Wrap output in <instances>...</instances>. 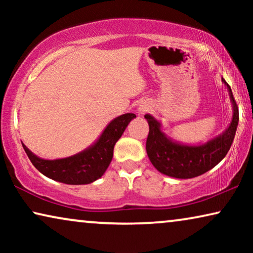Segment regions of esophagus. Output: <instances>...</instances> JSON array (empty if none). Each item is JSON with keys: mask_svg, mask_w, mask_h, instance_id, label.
I'll list each match as a JSON object with an SVG mask.
<instances>
[{"mask_svg": "<svg viewBox=\"0 0 253 253\" xmlns=\"http://www.w3.org/2000/svg\"><path fill=\"white\" fill-rule=\"evenodd\" d=\"M151 106L150 103L147 102H141L139 106H138V113H139V115H144L145 113H147L148 110H150Z\"/></svg>", "mask_w": 253, "mask_h": 253, "instance_id": "1", "label": "esophagus"}]
</instances>
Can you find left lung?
Returning <instances> with one entry per match:
<instances>
[{"mask_svg":"<svg viewBox=\"0 0 253 253\" xmlns=\"http://www.w3.org/2000/svg\"><path fill=\"white\" fill-rule=\"evenodd\" d=\"M233 103V119L222 133L202 145H184L162 132L161 124L150 114L145 115L150 126L146 152L152 165L162 174L175 178H192L205 174L226 157L233 144L238 126V107L230 86L222 78Z\"/></svg>","mask_w":253,"mask_h":253,"instance_id":"1","label":"left lung"}]
</instances>
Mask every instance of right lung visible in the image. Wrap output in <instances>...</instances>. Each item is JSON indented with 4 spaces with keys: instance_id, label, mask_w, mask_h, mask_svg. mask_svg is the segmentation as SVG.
<instances>
[{
    "instance_id": "1",
    "label": "right lung",
    "mask_w": 253,
    "mask_h": 253,
    "mask_svg": "<svg viewBox=\"0 0 253 253\" xmlns=\"http://www.w3.org/2000/svg\"><path fill=\"white\" fill-rule=\"evenodd\" d=\"M134 117V114L127 113L114 119L92 146L69 158L44 160L22 145L32 165L41 174L65 184H89L105 174L113 159L116 141Z\"/></svg>"
}]
</instances>
